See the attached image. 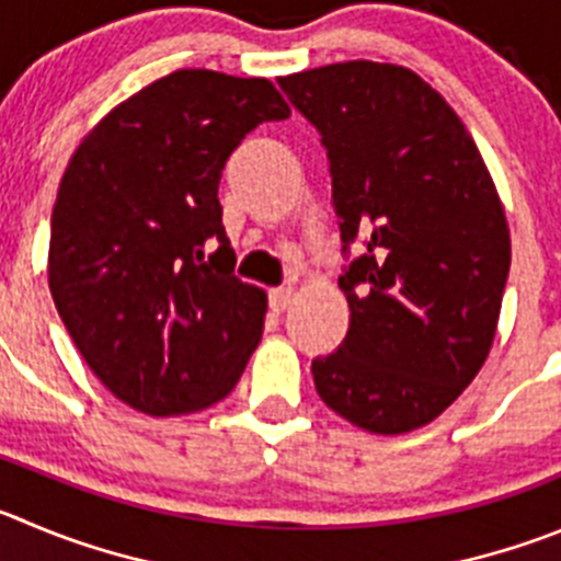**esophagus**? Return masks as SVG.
<instances>
[{
  "label": "esophagus",
  "mask_w": 561,
  "mask_h": 561,
  "mask_svg": "<svg viewBox=\"0 0 561 561\" xmlns=\"http://www.w3.org/2000/svg\"><path fill=\"white\" fill-rule=\"evenodd\" d=\"M290 301H293L290 287H274V290L268 293V305L274 312H285L287 307H290Z\"/></svg>",
  "instance_id": "1"
}]
</instances>
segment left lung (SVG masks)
Returning a JSON list of instances; mask_svg holds the SVG:
<instances>
[{"mask_svg": "<svg viewBox=\"0 0 561 561\" xmlns=\"http://www.w3.org/2000/svg\"><path fill=\"white\" fill-rule=\"evenodd\" d=\"M279 88L321 135L348 260L352 323L312 359L316 390L354 426L412 432L493 345L512 260L499 193L457 113L410 68L334 62Z\"/></svg>", "mask_w": 561, "mask_h": 561, "instance_id": "left-lung-1", "label": "left lung"}]
</instances>
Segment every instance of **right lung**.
Instances as JSON below:
<instances>
[{
    "label": "right lung",
    "instance_id": "right-lung-1",
    "mask_svg": "<svg viewBox=\"0 0 561 561\" xmlns=\"http://www.w3.org/2000/svg\"><path fill=\"white\" fill-rule=\"evenodd\" d=\"M287 115L268 80L185 68L104 115L68 162L49 290L88 368L133 410L216 404L260 343L268 305L234 276L218 185L245 135Z\"/></svg>",
    "mask_w": 561,
    "mask_h": 561
}]
</instances>
